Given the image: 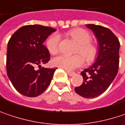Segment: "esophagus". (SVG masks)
I'll return each mask as SVG.
<instances>
[{
	"instance_id": "obj_1",
	"label": "esophagus",
	"mask_w": 125,
	"mask_h": 125,
	"mask_svg": "<svg viewBox=\"0 0 125 125\" xmlns=\"http://www.w3.org/2000/svg\"><path fill=\"white\" fill-rule=\"evenodd\" d=\"M66 71L67 74H68L69 76H73V75L75 74V72H70V71H68V70H66Z\"/></svg>"
}]
</instances>
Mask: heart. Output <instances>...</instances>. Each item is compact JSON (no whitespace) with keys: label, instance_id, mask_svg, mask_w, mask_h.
<instances>
[{"label":"heart","instance_id":"obj_1","mask_svg":"<svg viewBox=\"0 0 125 125\" xmlns=\"http://www.w3.org/2000/svg\"><path fill=\"white\" fill-rule=\"evenodd\" d=\"M69 35L78 43L76 53L80 54L58 56L52 60L54 66L66 70H73L84 63L83 56L88 63L92 62L96 59L98 49L95 44L91 42L92 36L87 31L80 28L74 29L69 32ZM60 41L61 38L58 33H53L49 37L46 41V47L51 54H56L59 52Z\"/></svg>","mask_w":125,"mask_h":125}]
</instances>
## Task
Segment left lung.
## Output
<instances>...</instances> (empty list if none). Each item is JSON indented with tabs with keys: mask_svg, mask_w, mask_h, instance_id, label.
Masks as SVG:
<instances>
[{
	"mask_svg": "<svg viewBox=\"0 0 125 125\" xmlns=\"http://www.w3.org/2000/svg\"><path fill=\"white\" fill-rule=\"evenodd\" d=\"M87 27L96 36L99 53L94 63L81 72L83 83L74 90L84 98H94L107 89L117 74L120 43L110 29L94 24H88Z\"/></svg>",
	"mask_w": 125,
	"mask_h": 125,
	"instance_id": "1",
	"label": "left lung"
}]
</instances>
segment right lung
Returning <instances> with one entry per match:
<instances>
[{"instance_id": "add662e5", "label": "right lung", "mask_w": 125, "mask_h": 125, "mask_svg": "<svg viewBox=\"0 0 125 125\" xmlns=\"http://www.w3.org/2000/svg\"><path fill=\"white\" fill-rule=\"evenodd\" d=\"M54 31L48 26L27 25L18 29L8 43L7 74L14 88L24 96H39L51 83L56 69L40 64L50 60L49 51L43 43ZM36 65L40 70L35 69Z\"/></svg>"}]
</instances>
